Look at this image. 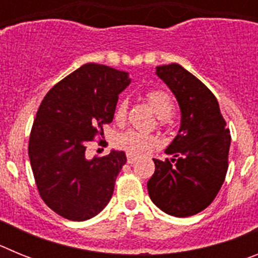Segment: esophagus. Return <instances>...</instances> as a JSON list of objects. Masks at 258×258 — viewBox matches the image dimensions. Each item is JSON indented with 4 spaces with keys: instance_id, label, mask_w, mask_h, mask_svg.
<instances>
[{
    "instance_id": "obj_1",
    "label": "esophagus",
    "mask_w": 258,
    "mask_h": 258,
    "mask_svg": "<svg viewBox=\"0 0 258 258\" xmlns=\"http://www.w3.org/2000/svg\"><path fill=\"white\" fill-rule=\"evenodd\" d=\"M136 160H137V157L134 156V155H131V154H127V155H126V161H127V163H129V164H133Z\"/></svg>"
}]
</instances>
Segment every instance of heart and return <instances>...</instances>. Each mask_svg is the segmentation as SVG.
<instances>
[{
    "label": "heart",
    "instance_id": "1",
    "mask_svg": "<svg viewBox=\"0 0 258 258\" xmlns=\"http://www.w3.org/2000/svg\"><path fill=\"white\" fill-rule=\"evenodd\" d=\"M146 99L151 106L159 117L161 118V124L165 122V118L169 117L174 111V102L165 90L161 89H151L146 93ZM127 102L121 99L115 108V120L117 122L124 121L126 117ZM156 140L149 134L141 133L136 131H127L125 133L118 134L115 138V146L117 149L127 152L131 155H145L156 147Z\"/></svg>",
    "mask_w": 258,
    "mask_h": 258
}]
</instances>
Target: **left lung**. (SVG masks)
Wrapping results in <instances>:
<instances>
[{
	"label": "left lung",
	"mask_w": 258,
	"mask_h": 258,
	"mask_svg": "<svg viewBox=\"0 0 258 258\" xmlns=\"http://www.w3.org/2000/svg\"><path fill=\"white\" fill-rule=\"evenodd\" d=\"M156 75L175 95L181 127L165 152L172 159H154L147 188L157 208L175 217L204 211L217 197L229 166V127L217 98L199 79L172 63L156 67Z\"/></svg>",
	"instance_id": "1"
}]
</instances>
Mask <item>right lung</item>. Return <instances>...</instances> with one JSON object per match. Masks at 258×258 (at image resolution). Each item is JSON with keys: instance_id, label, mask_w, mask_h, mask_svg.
Returning a JSON list of instances; mask_svg holds the SVG:
<instances>
[{"instance_id": "1", "label": "right lung", "mask_w": 258, "mask_h": 258, "mask_svg": "<svg viewBox=\"0 0 258 258\" xmlns=\"http://www.w3.org/2000/svg\"><path fill=\"white\" fill-rule=\"evenodd\" d=\"M131 83L126 72L88 63L50 89L29 136L28 155L40 197L71 221L97 216L112 198L126 163L124 151L88 160L86 146L112 122L118 94Z\"/></svg>"}]
</instances>
